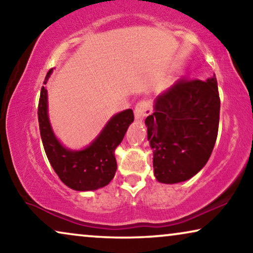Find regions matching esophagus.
I'll list each match as a JSON object with an SVG mask.
<instances>
[{
  "instance_id": "obj_1",
  "label": "esophagus",
  "mask_w": 253,
  "mask_h": 253,
  "mask_svg": "<svg viewBox=\"0 0 253 253\" xmlns=\"http://www.w3.org/2000/svg\"><path fill=\"white\" fill-rule=\"evenodd\" d=\"M151 114H152L151 102L146 99L140 100V101L136 105V108H134V117H136V120L141 121L146 116L151 115Z\"/></svg>"
}]
</instances>
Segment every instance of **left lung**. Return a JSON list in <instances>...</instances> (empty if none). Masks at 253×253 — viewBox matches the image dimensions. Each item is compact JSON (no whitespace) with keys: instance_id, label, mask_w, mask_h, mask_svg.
Returning <instances> with one entry per match:
<instances>
[{"instance_id":"obj_1","label":"left lung","mask_w":253,"mask_h":253,"mask_svg":"<svg viewBox=\"0 0 253 253\" xmlns=\"http://www.w3.org/2000/svg\"><path fill=\"white\" fill-rule=\"evenodd\" d=\"M219 119L215 75L205 82L182 78L159 95L145 120L155 178L174 184L193 177L212 154Z\"/></svg>"}]
</instances>
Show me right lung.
<instances>
[{"mask_svg": "<svg viewBox=\"0 0 253 253\" xmlns=\"http://www.w3.org/2000/svg\"><path fill=\"white\" fill-rule=\"evenodd\" d=\"M51 71L53 69L47 72L43 84L47 83ZM47 107V89L42 86L38 106L40 134L48 160L61 181L77 191L96 190L109 184L117 168L114 152L133 122L132 109L114 115L89 146L82 151H71L55 137Z\"/></svg>", "mask_w": 253, "mask_h": 253, "instance_id": "obj_1", "label": "right lung"}]
</instances>
